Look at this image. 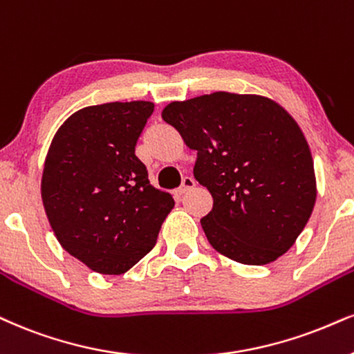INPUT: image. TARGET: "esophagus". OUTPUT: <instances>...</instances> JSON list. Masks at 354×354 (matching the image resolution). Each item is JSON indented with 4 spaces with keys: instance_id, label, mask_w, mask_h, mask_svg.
<instances>
[{
    "instance_id": "1",
    "label": "esophagus",
    "mask_w": 354,
    "mask_h": 354,
    "mask_svg": "<svg viewBox=\"0 0 354 354\" xmlns=\"http://www.w3.org/2000/svg\"><path fill=\"white\" fill-rule=\"evenodd\" d=\"M195 184H197V182H195L194 177H184V180H182V185L177 189V194H178V195L187 194V192L194 189Z\"/></svg>"
}]
</instances>
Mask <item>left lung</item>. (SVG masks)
Returning a JSON list of instances; mask_svg holds the SVG:
<instances>
[{"label": "left lung", "instance_id": "obj_1", "mask_svg": "<svg viewBox=\"0 0 354 354\" xmlns=\"http://www.w3.org/2000/svg\"><path fill=\"white\" fill-rule=\"evenodd\" d=\"M162 120L197 151L194 176L213 197L200 220L212 246L250 266L289 251L317 200L310 147L294 118L266 97L215 91L169 103Z\"/></svg>", "mask_w": 354, "mask_h": 354}]
</instances>
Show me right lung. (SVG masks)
I'll use <instances>...</instances> for the list:
<instances>
[{
  "mask_svg": "<svg viewBox=\"0 0 354 354\" xmlns=\"http://www.w3.org/2000/svg\"><path fill=\"white\" fill-rule=\"evenodd\" d=\"M151 102L86 106L52 139L41 194L46 215L68 254L100 274H124L149 252L172 195L151 185L136 142Z\"/></svg>",
  "mask_w": 354,
  "mask_h": 354,
  "instance_id": "right-lung-1",
  "label": "right lung"
}]
</instances>
